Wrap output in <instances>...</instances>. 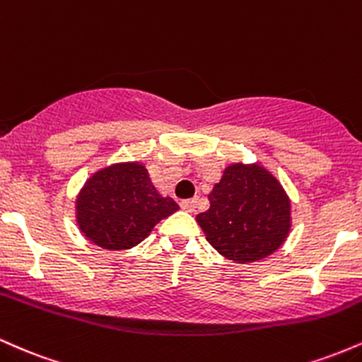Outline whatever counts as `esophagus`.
Returning <instances> with one entry per match:
<instances>
[{"label": "esophagus", "mask_w": 362, "mask_h": 362, "mask_svg": "<svg viewBox=\"0 0 362 362\" xmlns=\"http://www.w3.org/2000/svg\"><path fill=\"white\" fill-rule=\"evenodd\" d=\"M181 209L186 210V212H194V209H197V200H194V198H192V200H182Z\"/></svg>", "instance_id": "obj_1"}]
</instances>
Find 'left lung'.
<instances>
[{
	"instance_id": "8db88e82",
	"label": "left lung",
	"mask_w": 362,
	"mask_h": 362,
	"mask_svg": "<svg viewBox=\"0 0 362 362\" xmlns=\"http://www.w3.org/2000/svg\"><path fill=\"white\" fill-rule=\"evenodd\" d=\"M197 215L206 241L235 263L270 257L291 230V200L277 177L259 164L227 165Z\"/></svg>"
}]
</instances>
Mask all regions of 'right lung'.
Masks as SVG:
<instances>
[{"label": "right lung", "instance_id": "add662e5", "mask_svg": "<svg viewBox=\"0 0 362 362\" xmlns=\"http://www.w3.org/2000/svg\"><path fill=\"white\" fill-rule=\"evenodd\" d=\"M177 209L173 198L157 192L141 162H116L97 170L75 202L76 224L85 238L111 251L140 245Z\"/></svg>", "mask_w": 362, "mask_h": 362}]
</instances>
